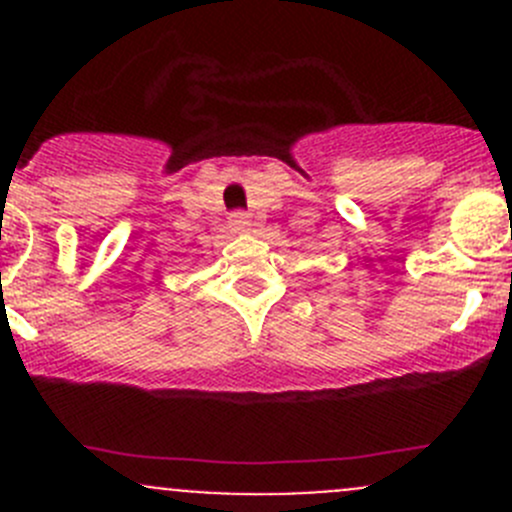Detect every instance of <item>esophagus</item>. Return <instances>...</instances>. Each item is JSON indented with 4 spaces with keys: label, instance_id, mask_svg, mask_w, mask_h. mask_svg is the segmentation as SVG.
Returning a JSON list of instances; mask_svg holds the SVG:
<instances>
[{
    "label": "esophagus",
    "instance_id": "obj_1",
    "mask_svg": "<svg viewBox=\"0 0 512 512\" xmlns=\"http://www.w3.org/2000/svg\"><path fill=\"white\" fill-rule=\"evenodd\" d=\"M230 225L235 227V230H247V227H250V213L235 210V213H230Z\"/></svg>",
    "mask_w": 512,
    "mask_h": 512
}]
</instances>
